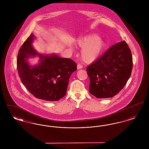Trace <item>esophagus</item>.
<instances>
[{"label": "esophagus", "instance_id": "esophagus-1", "mask_svg": "<svg viewBox=\"0 0 149 149\" xmlns=\"http://www.w3.org/2000/svg\"><path fill=\"white\" fill-rule=\"evenodd\" d=\"M77 68H78V69H82L83 68V65H81V64H78L77 65Z\"/></svg>", "mask_w": 149, "mask_h": 149}]
</instances>
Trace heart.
Listing matches in <instances>:
<instances>
[{"instance_id":"heart-1","label":"heart","mask_w":149,"mask_h":149,"mask_svg":"<svg viewBox=\"0 0 149 149\" xmlns=\"http://www.w3.org/2000/svg\"><path fill=\"white\" fill-rule=\"evenodd\" d=\"M77 45L82 49L80 58L85 63H91L95 61L102 54L105 47L102 39L98 36L92 34L79 38Z\"/></svg>"}]
</instances>
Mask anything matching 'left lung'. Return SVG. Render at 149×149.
Masks as SVG:
<instances>
[{
  "mask_svg": "<svg viewBox=\"0 0 149 149\" xmlns=\"http://www.w3.org/2000/svg\"><path fill=\"white\" fill-rule=\"evenodd\" d=\"M132 66V56L127 43H116L87 67L89 92L98 98L113 97L126 84Z\"/></svg>",
  "mask_w": 149,
  "mask_h": 149,
  "instance_id": "8db88e82",
  "label": "left lung"
}]
</instances>
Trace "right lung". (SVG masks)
<instances>
[{
  "mask_svg": "<svg viewBox=\"0 0 149 149\" xmlns=\"http://www.w3.org/2000/svg\"><path fill=\"white\" fill-rule=\"evenodd\" d=\"M33 39V35L31 33L19 50L17 60L19 77L22 84L36 98L57 101L66 95L69 78L77 70V65L69 58L38 54L31 45ZM37 55L41 58L40 64L30 66L26 63V58Z\"/></svg>",
  "mask_w": 149,
  "mask_h": 149,
  "instance_id": "add662e5",
  "label": "right lung"
}]
</instances>
